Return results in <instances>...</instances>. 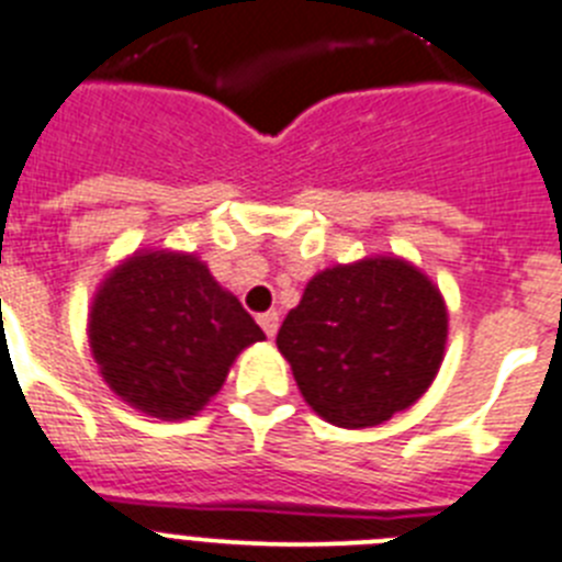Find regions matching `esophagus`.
<instances>
[{
  "instance_id": "obj_1",
  "label": "esophagus",
  "mask_w": 562,
  "mask_h": 562,
  "mask_svg": "<svg viewBox=\"0 0 562 562\" xmlns=\"http://www.w3.org/2000/svg\"><path fill=\"white\" fill-rule=\"evenodd\" d=\"M257 322H260L262 333H266L269 338H274L277 330H280V313H277V311L260 313V316H257Z\"/></svg>"
}]
</instances>
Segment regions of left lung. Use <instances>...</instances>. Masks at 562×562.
Masks as SVG:
<instances>
[{"mask_svg": "<svg viewBox=\"0 0 562 562\" xmlns=\"http://www.w3.org/2000/svg\"><path fill=\"white\" fill-rule=\"evenodd\" d=\"M448 344L431 277L397 255L318 271L277 333L307 406L338 428H372L428 392Z\"/></svg>", "mask_w": 562, "mask_h": 562, "instance_id": "left-lung-1", "label": "left lung"}]
</instances>
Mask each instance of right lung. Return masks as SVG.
Here are the masks:
<instances>
[{
  "instance_id": "obj_1",
  "label": "right lung",
  "mask_w": 562,
  "mask_h": 562,
  "mask_svg": "<svg viewBox=\"0 0 562 562\" xmlns=\"http://www.w3.org/2000/svg\"><path fill=\"white\" fill-rule=\"evenodd\" d=\"M86 333L111 392L170 423L199 414L235 358L266 338L204 260L170 249H139L114 266Z\"/></svg>"
}]
</instances>
